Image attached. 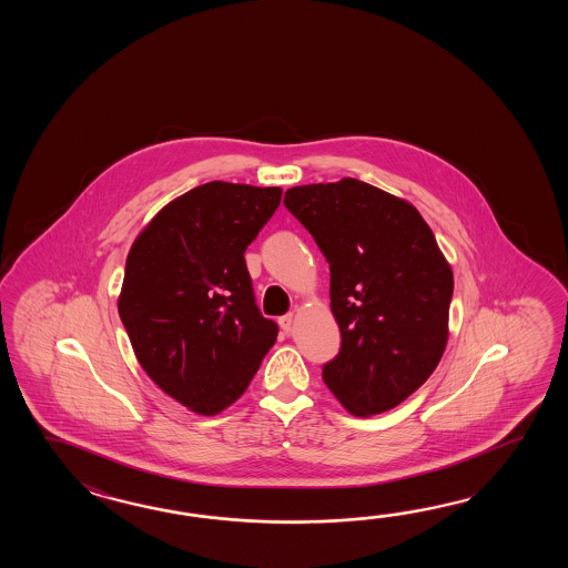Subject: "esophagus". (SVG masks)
I'll return each mask as SVG.
<instances>
[{
    "label": "esophagus",
    "instance_id": "obj_1",
    "mask_svg": "<svg viewBox=\"0 0 568 568\" xmlns=\"http://www.w3.org/2000/svg\"><path fill=\"white\" fill-rule=\"evenodd\" d=\"M278 323L284 333H290V331H292V323H294V314L288 313L284 314V316H280Z\"/></svg>",
    "mask_w": 568,
    "mask_h": 568
}]
</instances>
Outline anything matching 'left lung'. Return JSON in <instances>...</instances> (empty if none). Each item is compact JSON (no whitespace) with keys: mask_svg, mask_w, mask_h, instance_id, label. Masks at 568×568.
Segmentation results:
<instances>
[{"mask_svg":"<svg viewBox=\"0 0 568 568\" xmlns=\"http://www.w3.org/2000/svg\"><path fill=\"white\" fill-rule=\"evenodd\" d=\"M284 205L331 270L338 353L323 379L355 416L396 408L447 345L453 272L420 213L367 182L294 186Z\"/></svg>","mask_w":568,"mask_h":568,"instance_id":"8db88e82","label":"left lung"}]
</instances>
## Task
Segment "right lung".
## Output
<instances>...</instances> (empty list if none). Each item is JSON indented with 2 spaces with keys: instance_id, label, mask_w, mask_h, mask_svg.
I'll return each mask as SVG.
<instances>
[{
  "instance_id": "obj_1",
  "label": "right lung",
  "mask_w": 568,
  "mask_h": 568,
  "mask_svg": "<svg viewBox=\"0 0 568 568\" xmlns=\"http://www.w3.org/2000/svg\"><path fill=\"white\" fill-rule=\"evenodd\" d=\"M280 199L278 186L206 182L164 206L128 255L118 308L135 357L199 414L240 398L278 337L243 254Z\"/></svg>"
}]
</instances>
